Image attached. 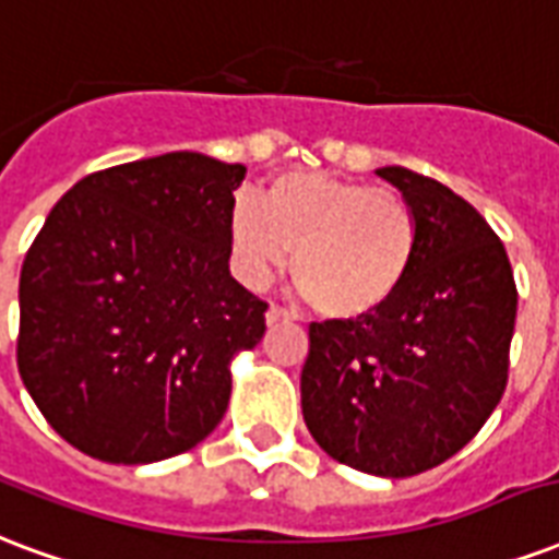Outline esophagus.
Masks as SVG:
<instances>
[{
	"instance_id": "1",
	"label": "esophagus",
	"mask_w": 559,
	"mask_h": 559,
	"mask_svg": "<svg viewBox=\"0 0 559 559\" xmlns=\"http://www.w3.org/2000/svg\"><path fill=\"white\" fill-rule=\"evenodd\" d=\"M264 321H267V326L280 324V321H292V312H285L283 306H267V312H264Z\"/></svg>"
}]
</instances>
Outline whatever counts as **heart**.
I'll return each instance as SVG.
<instances>
[{"label":"heart","mask_w":559,"mask_h":559,"mask_svg":"<svg viewBox=\"0 0 559 559\" xmlns=\"http://www.w3.org/2000/svg\"><path fill=\"white\" fill-rule=\"evenodd\" d=\"M292 255V280L314 312L359 321L404 288L418 255V217L389 188L321 174H283L233 212V259L264 285Z\"/></svg>","instance_id":"1"}]
</instances>
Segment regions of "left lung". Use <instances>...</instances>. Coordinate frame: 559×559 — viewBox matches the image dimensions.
Wrapping results in <instances>:
<instances>
[{
    "label": "left lung",
    "instance_id": "8db88e82",
    "mask_svg": "<svg viewBox=\"0 0 559 559\" xmlns=\"http://www.w3.org/2000/svg\"><path fill=\"white\" fill-rule=\"evenodd\" d=\"M418 217V255L392 304L309 324L300 406L326 454L356 472L413 477L472 442L501 401L515 280L501 238L448 185L380 167Z\"/></svg>",
    "mask_w": 559,
    "mask_h": 559
}]
</instances>
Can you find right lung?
<instances>
[{"label": "right lung", "instance_id": "obj_1", "mask_svg": "<svg viewBox=\"0 0 559 559\" xmlns=\"http://www.w3.org/2000/svg\"><path fill=\"white\" fill-rule=\"evenodd\" d=\"M245 165L165 153L75 182L20 274L16 365L64 442L103 463L185 454L229 406L259 297L229 274Z\"/></svg>", "mask_w": 559, "mask_h": 559}]
</instances>
